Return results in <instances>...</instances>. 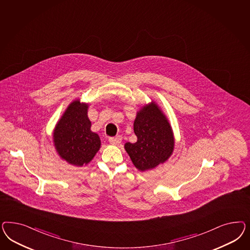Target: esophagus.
I'll use <instances>...</instances> for the list:
<instances>
[{
    "label": "esophagus",
    "mask_w": 250,
    "mask_h": 250,
    "mask_svg": "<svg viewBox=\"0 0 250 250\" xmlns=\"http://www.w3.org/2000/svg\"><path fill=\"white\" fill-rule=\"evenodd\" d=\"M122 137L120 136H114V137H109V142L111 144L118 145L121 143Z\"/></svg>",
    "instance_id": "esophagus-1"
}]
</instances>
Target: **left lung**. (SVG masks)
I'll return each instance as SVG.
<instances>
[{"mask_svg":"<svg viewBox=\"0 0 250 250\" xmlns=\"http://www.w3.org/2000/svg\"><path fill=\"white\" fill-rule=\"evenodd\" d=\"M136 143H126L125 150L134 165L144 171L169 158L174 147L171 127L165 115L154 103L143 107L134 122Z\"/></svg>","mask_w":250,"mask_h":250,"instance_id":"left-lung-1","label":"left lung"}]
</instances>
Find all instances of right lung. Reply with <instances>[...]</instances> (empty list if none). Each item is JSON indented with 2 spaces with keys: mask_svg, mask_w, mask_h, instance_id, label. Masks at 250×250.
Segmentation results:
<instances>
[{
  "mask_svg": "<svg viewBox=\"0 0 250 250\" xmlns=\"http://www.w3.org/2000/svg\"><path fill=\"white\" fill-rule=\"evenodd\" d=\"M87 109V104L74 101L54 131L57 151L62 159L76 166L88 164L101 146L98 135L91 131Z\"/></svg>",
  "mask_w": 250,
  "mask_h": 250,
  "instance_id": "obj_1",
  "label": "right lung"
}]
</instances>
